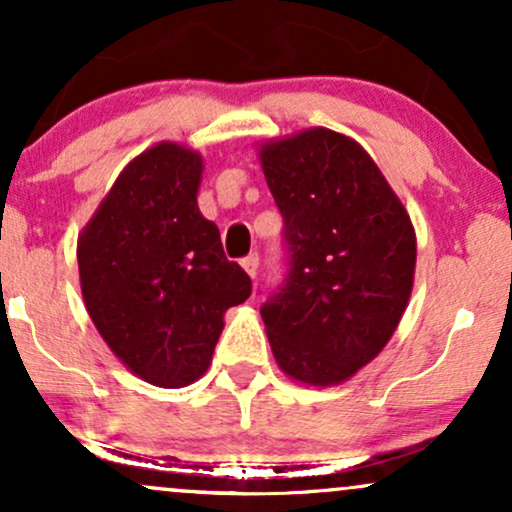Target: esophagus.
<instances>
[{
    "label": "esophagus",
    "mask_w": 512,
    "mask_h": 512,
    "mask_svg": "<svg viewBox=\"0 0 512 512\" xmlns=\"http://www.w3.org/2000/svg\"><path fill=\"white\" fill-rule=\"evenodd\" d=\"M240 264H243L245 272H248L252 279H255L257 269H260V255H257V252H250L248 257H243V260H240Z\"/></svg>",
    "instance_id": "obj_1"
}]
</instances>
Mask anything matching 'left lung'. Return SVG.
Segmentation results:
<instances>
[{
	"label": "left lung",
	"mask_w": 512,
	"mask_h": 512,
	"mask_svg": "<svg viewBox=\"0 0 512 512\" xmlns=\"http://www.w3.org/2000/svg\"><path fill=\"white\" fill-rule=\"evenodd\" d=\"M284 219V281L260 313L284 373L310 385L351 378L390 342L414 284L409 214L354 139L308 129L262 146Z\"/></svg>",
	"instance_id": "1"
}]
</instances>
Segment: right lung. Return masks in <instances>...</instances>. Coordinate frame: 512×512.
Listing matches in <instances>:
<instances>
[{
    "instance_id": "add662e5",
    "label": "right lung",
    "mask_w": 512,
    "mask_h": 512,
    "mask_svg": "<svg viewBox=\"0 0 512 512\" xmlns=\"http://www.w3.org/2000/svg\"><path fill=\"white\" fill-rule=\"evenodd\" d=\"M202 158L158 144L122 170L79 238L81 293L93 325L125 366L158 387L209 368L223 313L248 301L250 276L223 255L199 214Z\"/></svg>"
}]
</instances>
